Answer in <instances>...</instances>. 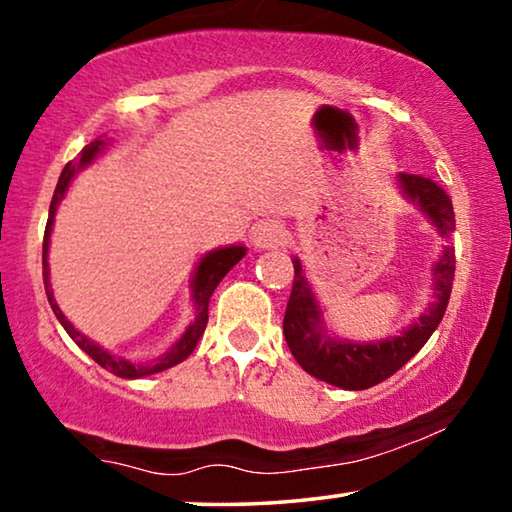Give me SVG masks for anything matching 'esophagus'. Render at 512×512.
<instances>
[{"label": "esophagus", "instance_id": "esophagus-1", "mask_svg": "<svg viewBox=\"0 0 512 512\" xmlns=\"http://www.w3.org/2000/svg\"><path fill=\"white\" fill-rule=\"evenodd\" d=\"M251 240H254L258 249H272V247H279V244H284L286 231L279 221L265 219V221H258V224L251 228Z\"/></svg>", "mask_w": 512, "mask_h": 512}]
</instances>
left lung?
<instances>
[{
	"label": "left lung",
	"mask_w": 512,
	"mask_h": 512,
	"mask_svg": "<svg viewBox=\"0 0 512 512\" xmlns=\"http://www.w3.org/2000/svg\"><path fill=\"white\" fill-rule=\"evenodd\" d=\"M397 184L406 201L416 205L446 240L432 268V302H427V309L399 335L379 342H351L332 335L307 272L300 258L293 256L295 279L284 316L286 344L307 374L344 390H367L404 367L439 328L453 291L455 247L450 240L455 233V212L450 196L439 184L420 175L399 173Z\"/></svg>",
	"instance_id": "obj_1"
}]
</instances>
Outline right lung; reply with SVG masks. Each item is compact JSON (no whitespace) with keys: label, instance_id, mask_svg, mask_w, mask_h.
Wrapping results in <instances>:
<instances>
[{"label":"right lung","instance_id":"add662e5","mask_svg":"<svg viewBox=\"0 0 512 512\" xmlns=\"http://www.w3.org/2000/svg\"><path fill=\"white\" fill-rule=\"evenodd\" d=\"M110 140L108 138H96L94 143L85 145L83 152H80V157L76 161H69V164L64 166L62 175H59V182L55 187V194H53V201H50V210H48V224H46V235H43V284H46V295H48V302L50 307H53L57 321L62 323V328L69 332V337L76 342L83 351L90 355L94 362H99L103 369H108V372H113L115 376H120V379H143V376H150V374H157V372H164L168 367H175L180 365L182 360H187L191 353H194V348L198 344V339L203 337L205 332V325H207V307H210V298L214 293V288L219 286V281L226 277L228 272L235 263H240L244 256H247V247L244 244H231V247H219V249H212L207 251V254L198 261L196 270H194V277H191V300H194V309H196V316L194 321L187 325V330L182 332V337L177 339V342L168 348L166 353L157 355V358L152 360H145V362H131L127 358H122V355H115L106 351V348L99 346L96 342H92L90 337H85L83 332L78 328H73V323L69 318L64 316V311L59 309V305L55 302V295H53V288H50V265H48V249H50V233H53V226H55V214H57V207L59 203L64 201L66 191H69L73 177H76L80 170H85L87 166H92L96 157L103 154L106 150Z\"/></svg>","mask_w":512,"mask_h":512}]
</instances>
